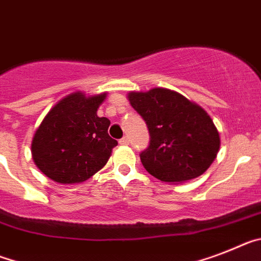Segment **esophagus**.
<instances>
[{
	"mask_svg": "<svg viewBox=\"0 0 261 261\" xmlns=\"http://www.w3.org/2000/svg\"><path fill=\"white\" fill-rule=\"evenodd\" d=\"M119 144H122V146H127L128 144V138L127 137H123L122 139H119Z\"/></svg>",
	"mask_w": 261,
	"mask_h": 261,
	"instance_id": "esophagus-1",
	"label": "esophagus"
}]
</instances>
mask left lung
I'll return each mask as SVG.
<instances>
[{
    "instance_id": "obj_1",
    "label": "left lung",
    "mask_w": 261,
    "mask_h": 261,
    "mask_svg": "<svg viewBox=\"0 0 261 261\" xmlns=\"http://www.w3.org/2000/svg\"><path fill=\"white\" fill-rule=\"evenodd\" d=\"M127 98L148 127L149 146L140 160L149 174L181 184L206 172L217 158L221 138L201 106L165 88L130 92Z\"/></svg>"
}]
</instances>
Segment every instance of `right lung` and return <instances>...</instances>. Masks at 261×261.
Listing matches in <instances>:
<instances>
[{
    "mask_svg": "<svg viewBox=\"0 0 261 261\" xmlns=\"http://www.w3.org/2000/svg\"><path fill=\"white\" fill-rule=\"evenodd\" d=\"M108 93L73 92L47 113L31 142L40 172L59 184H79L102 169L118 142L109 137L110 121L97 110Z\"/></svg>",
    "mask_w": 261,
    "mask_h": 261,
    "instance_id": "add662e5",
    "label": "right lung"
}]
</instances>
